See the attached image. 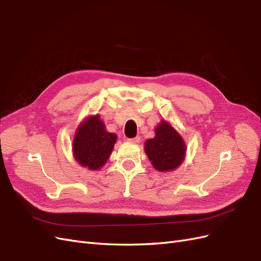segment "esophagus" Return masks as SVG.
I'll use <instances>...</instances> for the list:
<instances>
[{
	"label": "esophagus",
	"mask_w": 261,
	"mask_h": 261,
	"mask_svg": "<svg viewBox=\"0 0 261 261\" xmlns=\"http://www.w3.org/2000/svg\"><path fill=\"white\" fill-rule=\"evenodd\" d=\"M127 141H129V143H132V144H139L140 143V137L136 136L134 138H128Z\"/></svg>",
	"instance_id": "1"
}]
</instances>
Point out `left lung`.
Listing matches in <instances>:
<instances>
[{"mask_svg": "<svg viewBox=\"0 0 261 261\" xmlns=\"http://www.w3.org/2000/svg\"><path fill=\"white\" fill-rule=\"evenodd\" d=\"M155 136L145 143V152L160 172L177 169L185 159L186 145L179 134L164 120L156 126Z\"/></svg>", "mask_w": 261, "mask_h": 261, "instance_id": "8db88e82", "label": "left lung"}]
</instances>
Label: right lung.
I'll return each mask as SVG.
<instances>
[{"mask_svg":"<svg viewBox=\"0 0 261 261\" xmlns=\"http://www.w3.org/2000/svg\"><path fill=\"white\" fill-rule=\"evenodd\" d=\"M117 136L106 129L100 115L87 117L78 126L74 140L73 153L75 160L82 167L99 170L107 163Z\"/></svg>","mask_w":261,"mask_h":261,"instance_id":"add662e5","label":"right lung"}]
</instances>
